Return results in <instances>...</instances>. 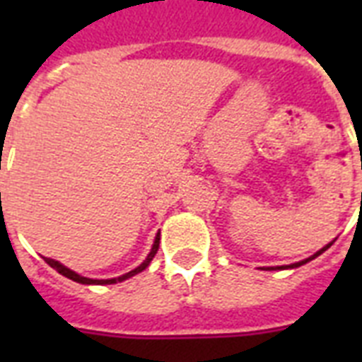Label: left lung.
Listing matches in <instances>:
<instances>
[{
  "label": "left lung",
  "instance_id": "1",
  "mask_svg": "<svg viewBox=\"0 0 362 362\" xmlns=\"http://www.w3.org/2000/svg\"><path fill=\"white\" fill-rule=\"evenodd\" d=\"M331 246H332V242H331V244H327V246H325V247H321L320 252H317V253H314V255H312V257H308V259H304V261H300V263L289 264V267H278V269H295V267H300V264H304V263H308V261H312V259H315V257H317V255H321V253L325 252V250H329V247H331Z\"/></svg>",
  "mask_w": 362,
  "mask_h": 362
}]
</instances>
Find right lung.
<instances>
[{
    "mask_svg": "<svg viewBox=\"0 0 362 362\" xmlns=\"http://www.w3.org/2000/svg\"><path fill=\"white\" fill-rule=\"evenodd\" d=\"M158 247H159V235L156 237V240H153V246H152V252L148 253L146 261L141 264V267H136L135 270H131V272H127V274L120 276V278H112V280H90V278H84V276L76 274V272H73V270H69L67 267H64V264H59L58 261H54V259H45L52 269H56L59 272V274H64L65 278H69V280L73 281H78V284H95V286H103V284H116V281H122V280H127V278H131V276L139 274V272H142V270L146 269L148 264H150V261L153 259V255L158 253Z\"/></svg>",
    "mask_w": 362,
    "mask_h": 362,
    "instance_id": "obj_1",
    "label": "right lung"
}]
</instances>
